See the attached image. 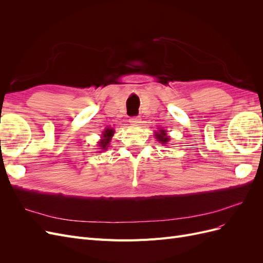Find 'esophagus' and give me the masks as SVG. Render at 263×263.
<instances>
[{
    "label": "esophagus",
    "mask_w": 263,
    "mask_h": 263,
    "mask_svg": "<svg viewBox=\"0 0 263 263\" xmlns=\"http://www.w3.org/2000/svg\"><path fill=\"white\" fill-rule=\"evenodd\" d=\"M140 122H141V119H140V117H138V116L132 117V118L129 119V123H130L132 125H135V126L139 125V124H140Z\"/></svg>",
    "instance_id": "obj_1"
}]
</instances>
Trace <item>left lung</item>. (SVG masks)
I'll return each mask as SVG.
<instances>
[{
	"instance_id": "obj_1",
	"label": "left lung",
	"mask_w": 263,
	"mask_h": 263,
	"mask_svg": "<svg viewBox=\"0 0 263 263\" xmlns=\"http://www.w3.org/2000/svg\"><path fill=\"white\" fill-rule=\"evenodd\" d=\"M155 136L158 139V141H160L163 145H166V142H168L170 139L168 135H166V130H163V129H160L158 133H156Z\"/></svg>"
}]
</instances>
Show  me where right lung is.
Here are the masks:
<instances>
[{"instance_id": "1", "label": "right lung", "mask_w": 263, "mask_h": 263, "mask_svg": "<svg viewBox=\"0 0 263 263\" xmlns=\"http://www.w3.org/2000/svg\"><path fill=\"white\" fill-rule=\"evenodd\" d=\"M114 135V130L113 129H105L104 133L102 134V139L99 141V146L101 147L102 150H105L107 149L108 147V144L110 141V138H112V136Z\"/></svg>"}]
</instances>
